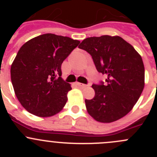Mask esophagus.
I'll return each mask as SVG.
<instances>
[{"mask_svg":"<svg viewBox=\"0 0 157 157\" xmlns=\"http://www.w3.org/2000/svg\"><path fill=\"white\" fill-rule=\"evenodd\" d=\"M76 84H77V86H78L79 87H86V86H87V85L83 84V83H77Z\"/></svg>","mask_w":157,"mask_h":157,"instance_id":"obj_1","label":"esophagus"}]
</instances>
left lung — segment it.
I'll return each instance as SVG.
<instances>
[{
	"instance_id": "1",
	"label": "left lung",
	"mask_w": 157,
	"mask_h": 157,
	"mask_svg": "<svg viewBox=\"0 0 157 157\" xmlns=\"http://www.w3.org/2000/svg\"><path fill=\"white\" fill-rule=\"evenodd\" d=\"M92 56L105 84H93L95 96L86 99V110L96 121L110 123L133 109L144 87L143 60L134 47L118 36L86 38L80 44Z\"/></svg>"
}]
</instances>
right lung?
I'll list each match as a JSON object with an SVG mask.
<instances>
[{"label": "right lung", "mask_w": 157, "mask_h": 157, "mask_svg": "<svg viewBox=\"0 0 157 157\" xmlns=\"http://www.w3.org/2000/svg\"><path fill=\"white\" fill-rule=\"evenodd\" d=\"M80 42L46 33L20 48L10 76L16 96L26 110L43 118L62 110L71 86L61 77V64Z\"/></svg>", "instance_id": "1"}]
</instances>
